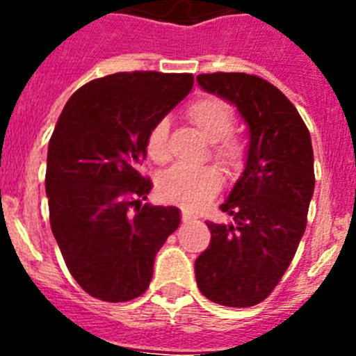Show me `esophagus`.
I'll return each instance as SVG.
<instances>
[{"label": "esophagus", "mask_w": 356, "mask_h": 356, "mask_svg": "<svg viewBox=\"0 0 356 356\" xmlns=\"http://www.w3.org/2000/svg\"><path fill=\"white\" fill-rule=\"evenodd\" d=\"M193 219H194V217L191 216V213H188V212H185V210H184V212H181V221H184V222L193 221Z\"/></svg>", "instance_id": "34e87169"}]
</instances>
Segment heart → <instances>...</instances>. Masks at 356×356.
Instances as JSON below:
<instances>
[{
	"label": "heart",
	"instance_id": "heart-1",
	"mask_svg": "<svg viewBox=\"0 0 356 356\" xmlns=\"http://www.w3.org/2000/svg\"><path fill=\"white\" fill-rule=\"evenodd\" d=\"M187 118L207 140L212 143L210 155L228 172L242 168L246 147L229 131L234 130L235 112L228 102L217 96L200 97L187 106ZM169 122L159 119L146 135V153L153 162L169 160ZM222 176L213 165L187 168L176 165L163 172L159 180V194L163 201L184 207L185 210H200L219 194Z\"/></svg>",
	"mask_w": 356,
	"mask_h": 356
}]
</instances>
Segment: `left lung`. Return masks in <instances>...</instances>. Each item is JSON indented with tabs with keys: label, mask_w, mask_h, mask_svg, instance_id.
Wrapping results in <instances>:
<instances>
[{
	"label": "left lung",
	"mask_w": 356,
	"mask_h": 356,
	"mask_svg": "<svg viewBox=\"0 0 356 356\" xmlns=\"http://www.w3.org/2000/svg\"><path fill=\"white\" fill-rule=\"evenodd\" d=\"M197 83L237 106L250 127V147L221 205L234 222H207L212 237L196 259V282L213 303L253 307L280 284L307 228L316 185L312 140L296 106L264 78L212 72Z\"/></svg>",
	"instance_id": "left-lung-1"
}]
</instances>
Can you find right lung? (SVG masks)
Returning a JSON list of instances; mask_svg holds the SVG:
<instances>
[{"mask_svg":"<svg viewBox=\"0 0 356 356\" xmlns=\"http://www.w3.org/2000/svg\"><path fill=\"white\" fill-rule=\"evenodd\" d=\"M191 72H115L69 97L46 165L49 222L69 273L108 303L139 298L153 262L180 226L176 207L143 205L146 135L191 92Z\"/></svg>","mask_w":356,"mask_h":356,"instance_id":"add662e5","label":"right lung"}]
</instances>
